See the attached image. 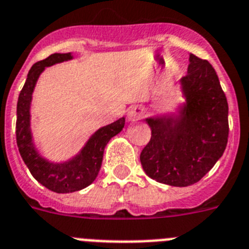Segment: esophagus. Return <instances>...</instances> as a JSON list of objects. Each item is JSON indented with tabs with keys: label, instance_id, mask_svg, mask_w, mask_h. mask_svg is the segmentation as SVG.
<instances>
[{
	"label": "esophagus",
	"instance_id": "obj_1",
	"mask_svg": "<svg viewBox=\"0 0 249 249\" xmlns=\"http://www.w3.org/2000/svg\"><path fill=\"white\" fill-rule=\"evenodd\" d=\"M142 109L140 107H134L131 109H129L127 111V120L129 122H135V120H139L142 118Z\"/></svg>",
	"mask_w": 249,
	"mask_h": 249
}]
</instances>
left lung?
<instances>
[{
	"mask_svg": "<svg viewBox=\"0 0 249 249\" xmlns=\"http://www.w3.org/2000/svg\"><path fill=\"white\" fill-rule=\"evenodd\" d=\"M187 103L177 118H149L151 138L140 163L151 179L188 187L214 166L228 142V103L217 72L207 60L190 53L181 79Z\"/></svg>",
	"mask_w": 249,
	"mask_h": 249,
	"instance_id": "8db88e82",
	"label": "left lung"
}]
</instances>
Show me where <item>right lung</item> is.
<instances>
[{
	"label": "right lung",
	"instance_id": "add662e5",
	"mask_svg": "<svg viewBox=\"0 0 249 249\" xmlns=\"http://www.w3.org/2000/svg\"><path fill=\"white\" fill-rule=\"evenodd\" d=\"M72 59L71 53H53L36 62L29 71L17 101L16 142L21 158L38 183L55 193H72L90 185L98 177L103 163L104 149L112 137L123 130L125 118L100 127L88 140L83 150L66 163H50L35 149L30 129V105L32 92L40 73L46 66Z\"/></svg>",
	"mask_w": 249,
	"mask_h": 249
}]
</instances>
